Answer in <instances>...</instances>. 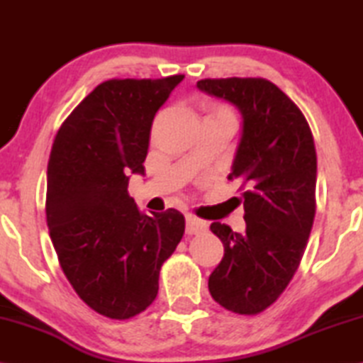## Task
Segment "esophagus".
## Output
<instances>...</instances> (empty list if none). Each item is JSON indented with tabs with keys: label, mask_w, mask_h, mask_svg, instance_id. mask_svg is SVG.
<instances>
[{
	"label": "esophagus",
	"mask_w": 363,
	"mask_h": 363,
	"mask_svg": "<svg viewBox=\"0 0 363 363\" xmlns=\"http://www.w3.org/2000/svg\"><path fill=\"white\" fill-rule=\"evenodd\" d=\"M206 220H201L195 216H187L186 219V232L189 235H196V233H201L206 230Z\"/></svg>",
	"instance_id": "1"
}]
</instances>
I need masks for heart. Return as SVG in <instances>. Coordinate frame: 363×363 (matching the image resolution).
<instances>
[{"instance_id":"heart-1","label":"heart","mask_w":363,"mask_h":363,"mask_svg":"<svg viewBox=\"0 0 363 363\" xmlns=\"http://www.w3.org/2000/svg\"><path fill=\"white\" fill-rule=\"evenodd\" d=\"M208 116H232V112L225 107H213Z\"/></svg>"}]
</instances>
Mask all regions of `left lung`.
<instances>
[{
	"mask_svg": "<svg viewBox=\"0 0 363 363\" xmlns=\"http://www.w3.org/2000/svg\"><path fill=\"white\" fill-rule=\"evenodd\" d=\"M196 88L242 113V136L229 179L242 181L245 233L213 223L224 257L208 288L224 309L259 314L290 284L315 216L317 155L304 115L264 78L200 79Z\"/></svg>",
	"mask_w": 363,
	"mask_h": 363,
	"instance_id": "left-lung-1",
	"label": "left lung"
}]
</instances>
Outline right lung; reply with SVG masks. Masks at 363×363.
I'll return each instance as SVG.
<instances>
[{"mask_svg": "<svg viewBox=\"0 0 363 363\" xmlns=\"http://www.w3.org/2000/svg\"><path fill=\"white\" fill-rule=\"evenodd\" d=\"M182 79L101 83L67 116L49 155L46 220L60 267L91 309L115 320L153 303L186 229L177 210L147 216L128 194L130 176L145 173L155 113Z\"/></svg>", "mask_w": 363, "mask_h": 363, "instance_id": "1", "label": "right lung"}]
</instances>
